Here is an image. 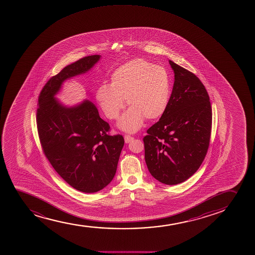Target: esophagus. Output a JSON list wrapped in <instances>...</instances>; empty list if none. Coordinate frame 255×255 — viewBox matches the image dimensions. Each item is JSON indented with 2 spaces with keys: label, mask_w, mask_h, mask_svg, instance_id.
<instances>
[{
  "label": "esophagus",
  "mask_w": 255,
  "mask_h": 255,
  "mask_svg": "<svg viewBox=\"0 0 255 255\" xmlns=\"http://www.w3.org/2000/svg\"><path fill=\"white\" fill-rule=\"evenodd\" d=\"M133 139H134V137H132L131 135H129V134H126V135H125V141H126V143H129Z\"/></svg>",
  "instance_id": "obj_1"
}]
</instances>
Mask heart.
Here are the masks:
<instances>
[{
  "mask_svg": "<svg viewBox=\"0 0 255 255\" xmlns=\"http://www.w3.org/2000/svg\"><path fill=\"white\" fill-rule=\"evenodd\" d=\"M171 89V77L165 68L144 59H134L113 73L110 85L99 86L96 99L109 120H117L126 99L130 108L119 126L126 131L134 132L141 127L145 117L153 120L163 115Z\"/></svg>",
  "mask_w": 255,
  "mask_h": 255,
  "instance_id": "b5f03b06",
  "label": "heart"
}]
</instances>
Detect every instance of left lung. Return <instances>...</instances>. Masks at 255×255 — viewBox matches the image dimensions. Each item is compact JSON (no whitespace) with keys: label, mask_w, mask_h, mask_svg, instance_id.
Returning <instances> with one entry per match:
<instances>
[{"label":"left lung","mask_w":255,"mask_h":255,"mask_svg":"<svg viewBox=\"0 0 255 255\" xmlns=\"http://www.w3.org/2000/svg\"><path fill=\"white\" fill-rule=\"evenodd\" d=\"M175 82L166 110L143 137L145 161L162 183L177 185L199 169L209 149L211 103L196 75L169 60Z\"/></svg>","instance_id":"obj_1"}]
</instances>
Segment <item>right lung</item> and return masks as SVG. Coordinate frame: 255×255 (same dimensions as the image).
<instances>
[{
  "label": "right lung",
  "mask_w": 255,
  "mask_h": 255,
  "mask_svg": "<svg viewBox=\"0 0 255 255\" xmlns=\"http://www.w3.org/2000/svg\"><path fill=\"white\" fill-rule=\"evenodd\" d=\"M100 58L82 57L49 79L38 98L36 125L44 154L57 174L80 192L93 193L108 186L117 170L125 140L110 134V126L86 100L75 108L54 98L64 80L86 73Z\"/></svg>",
  "instance_id": "1"
}]
</instances>
